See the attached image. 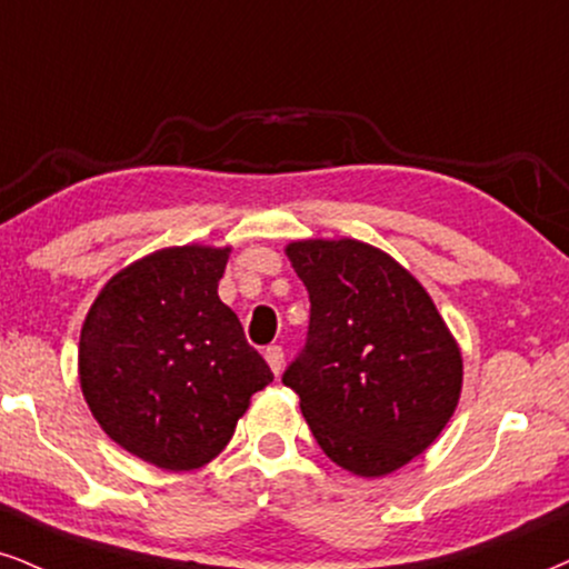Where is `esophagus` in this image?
<instances>
[{
    "label": "esophagus",
    "instance_id": "esophagus-1",
    "mask_svg": "<svg viewBox=\"0 0 569 569\" xmlns=\"http://www.w3.org/2000/svg\"><path fill=\"white\" fill-rule=\"evenodd\" d=\"M266 361H269V367H271V371L273 375H279V371H282V367H284V350H282V346H269L266 348Z\"/></svg>",
    "mask_w": 569,
    "mask_h": 569
}]
</instances>
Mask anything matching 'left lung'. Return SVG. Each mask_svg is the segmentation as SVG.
Listing matches in <instances>:
<instances>
[{
	"label": "left lung",
	"mask_w": 569,
	"mask_h": 569,
	"mask_svg": "<svg viewBox=\"0 0 569 569\" xmlns=\"http://www.w3.org/2000/svg\"><path fill=\"white\" fill-rule=\"evenodd\" d=\"M287 258L311 300L308 340L282 382L335 465L382 478L443 432L461 350L427 290L367 242L300 240Z\"/></svg>",
	"instance_id": "obj_1"
}]
</instances>
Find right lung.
<instances>
[{
	"mask_svg": "<svg viewBox=\"0 0 569 569\" xmlns=\"http://www.w3.org/2000/svg\"><path fill=\"white\" fill-rule=\"evenodd\" d=\"M231 248L181 244L126 266L81 327L79 380L118 446L160 469L208 465L273 380L219 298Z\"/></svg>",
	"mask_w": 569,
	"mask_h": 569,
	"instance_id": "obj_1",
	"label": "right lung"
}]
</instances>
